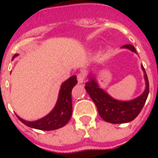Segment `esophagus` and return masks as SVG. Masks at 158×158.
<instances>
[{
    "label": "esophagus",
    "instance_id": "1",
    "mask_svg": "<svg viewBox=\"0 0 158 158\" xmlns=\"http://www.w3.org/2000/svg\"><path fill=\"white\" fill-rule=\"evenodd\" d=\"M77 79H78V82L79 84H82V83L85 82V73H79V74L77 75Z\"/></svg>",
    "mask_w": 158,
    "mask_h": 158
}]
</instances>
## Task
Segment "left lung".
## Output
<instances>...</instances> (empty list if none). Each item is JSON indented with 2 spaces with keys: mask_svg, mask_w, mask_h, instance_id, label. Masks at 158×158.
<instances>
[{
  "mask_svg": "<svg viewBox=\"0 0 158 158\" xmlns=\"http://www.w3.org/2000/svg\"><path fill=\"white\" fill-rule=\"evenodd\" d=\"M122 48L128 49L132 52L137 53L132 45H123ZM141 69L144 72L146 89L140 96L130 101H119L113 98L100 87L95 76L89 73V80L85 83V87L96 104L100 116L103 120L111 123H125L131 122L139 115L149 94V82L143 65H141Z\"/></svg>",
  "mask_w": 158,
  "mask_h": 158,
  "instance_id": "8db88e82",
  "label": "left lung"
}]
</instances>
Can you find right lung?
I'll use <instances>...</instances> for the list:
<instances>
[{
  "label": "right lung",
  "instance_id": "right-lung-1",
  "mask_svg": "<svg viewBox=\"0 0 158 158\" xmlns=\"http://www.w3.org/2000/svg\"><path fill=\"white\" fill-rule=\"evenodd\" d=\"M19 54L12 56L14 59ZM78 83L75 75L71 76L69 79L62 83L59 90L58 98L54 108L46 115L35 121H26L24 119H19L28 127L40 130H54L66 125L72 116V89Z\"/></svg>",
  "mask_w": 158,
  "mask_h": 158
}]
</instances>
